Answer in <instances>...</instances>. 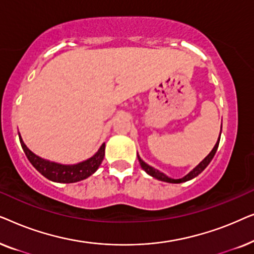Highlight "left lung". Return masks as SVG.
<instances>
[{"mask_svg": "<svg viewBox=\"0 0 254 254\" xmlns=\"http://www.w3.org/2000/svg\"><path fill=\"white\" fill-rule=\"evenodd\" d=\"M220 136H221V134H220ZM218 143H220V137H218L216 144H215V147L213 148V150L210 151V154L208 155L207 157L204 158L203 161L201 162L200 164L196 166L195 169H193L192 171H190V172L189 173V175L185 176V177H184V178H182V179H171V178H169V177L165 176L164 173L159 172L158 170H156V169H154V168H151V166H149L148 164H145V163L140 158V156H137V158H138V162H140V164H141V168L143 169L144 171L148 173V175H150L151 177H154V178L158 179V180H162V182L172 183V184H179V183H184V182H187V180H190V179L195 178L196 176H199L200 173L202 172L203 170L207 168L208 164H209L211 159H213L215 154H216V150H217V148H218Z\"/></svg>", "mask_w": 254, "mask_h": 254, "instance_id": "8db88e82", "label": "left lung"}]
</instances>
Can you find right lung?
Here are the masks:
<instances>
[{
	"label": "right lung",
	"instance_id": "add662e5",
	"mask_svg": "<svg viewBox=\"0 0 254 254\" xmlns=\"http://www.w3.org/2000/svg\"><path fill=\"white\" fill-rule=\"evenodd\" d=\"M19 141L22 144V148L24 152H25L27 159H29L31 164L36 168L44 177L47 179L52 180V182L57 183H76L79 180H83L88 178L97 171L99 165L102 164L104 156H105V143L102 144L99 150L92 156L91 158L86 159V161L78 163V164L74 165H62L58 164V163L46 161L34 155L29 148L24 143L22 137L19 135Z\"/></svg>",
	"mask_w": 254,
	"mask_h": 254
}]
</instances>
